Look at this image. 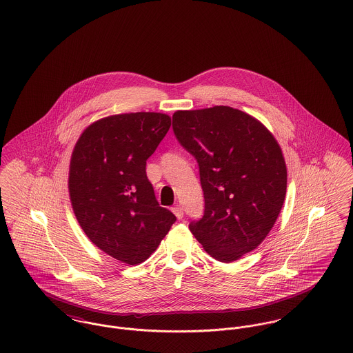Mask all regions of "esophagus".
I'll return each instance as SVG.
<instances>
[{
	"label": "esophagus",
	"mask_w": 353,
	"mask_h": 353,
	"mask_svg": "<svg viewBox=\"0 0 353 353\" xmlns=\"http://www.w3.org/2000/svg\"><path fill=\"white\" fill-rule=\"evenodd\" d=\"M172 211H173V214L176 215L177 219H183V216H184V210H183V207H181L180 204H176V205L172 208Z\"/></svg>",
	"instance_id": "obj_1"
}]
</instances>
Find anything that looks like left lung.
Instances as JSON below:
<instances>
[{"instance_id":"obj_1","label":"left lung","mask_w":353,"mask_h":353,"mask_svg":"<svg viewBox=\"0 0 353 353\" xmlns=\"http://www.w3.org/2000/svg\"><path fill=\"white\" fill-rule=\"evenodd\" d=\"M177 141L199 163L204 215L190 230L218 261L232 263L272 230L287 190V166L272 132L228 105L173 114Z\"/></svg>"}]
</instances>
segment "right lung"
<instances>
[{"label": "right lung", "instance_id": "obj_1", "mask_svg": "<svg viewBox=\"0 0 353 353\" xmlns=\"http://www.w3.org/2000/svg\"><path fill=\"white\" fill-rule=\"evenodd\" d=\"M170 117L132 112L88 125L73 149L69 195L79 226L104 253L128 265L156 252L176 216L159 207L146 176Z\"/></svg>", "mask_w": 353, "mask_h": 353}]
</instances>
